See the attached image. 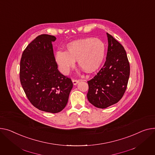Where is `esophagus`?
Listing matches in <instances>:
<instances>
[{
  "label": "esophagus",
  "mask_w": 155,
  "mask_h": 155,
  "mask_svg": "<svg viewBox=\"0 0 155 155\" xmlns=\"http://www.w3.org/2000/svg\"><path fill=\"white\" fill-rule=\"evenodd\" d=\"M72 82H73V84L74 85H76L79 83V80H72Z\"/></svg>",
  "instance_id": "34e87169"
}]
</instances>
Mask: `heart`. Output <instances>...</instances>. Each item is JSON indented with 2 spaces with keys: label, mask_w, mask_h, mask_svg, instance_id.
Returning <instances> with one entry per match:
<instances>
[{
  "label": "heart",
  "mask_w": 155,
  "mask_h": 155,
  "mask_svg": "<svg viewBox=\"0 0 155 155\" xmlns=\"http://www.w3.org/2000/svg\"><path fill=\"white\" fill-rule=\"evenodd\" d=\"M105 47L98 38H85L76 40L66 45V51H58L55 60L59 70L67 74L77 61L78 67L87 73L97 71L105 58Z\"/></svg>",
  "instance_id": "heart-1"
}]
</instances>
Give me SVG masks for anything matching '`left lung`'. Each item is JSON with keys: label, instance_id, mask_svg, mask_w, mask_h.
I'll use <instances>...</instances> for the list:
<instances>
[{"label": "left lung", "instance_id": "1", "mask_svg": "<svg viewBox=\"0 0 155 155\" xmlns=\"http://www.w3.org/2000/svg\"><path fill=\"white\" fill-rule=\"evenodd\" d=\"M107 35L108 46L105 63L94 78L87 81V98L99 108H106L120 101L130 77V64L124 47L113 36Z\"/></svg>", "mask_w": 155, "mask_h": 155}]
</instances>
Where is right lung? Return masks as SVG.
<instances>
[{"mask_svg":"<svg viewBox=\"0 0 155 155\" xmlns=\"http://www.w3.org/2000/svg\"><path fill=\"white\" fill-rule=\"evenodd\" d=\"M56 37L42 34L24 50L20 60V80L26 96L35 108L56 113L67 104L73 88L71 79L57 69L52 43Z\"/></svg>","mask_w":155,"mask_h":155,"instance_id":"1","label":"right lung"}]
</instances>
